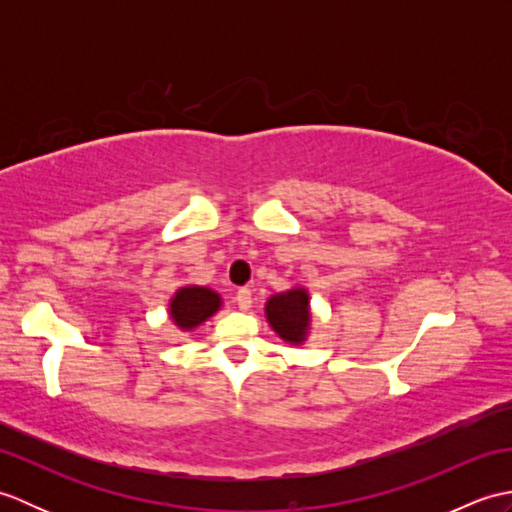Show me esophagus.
I'll return each instance as SVG.
<instances>
[{
  "label": "esophagus",
  "instance_id": "esophagus-1",
  "mask_svg": "<svg viewBox=\"0 0 512 512\" xmlns=\"http://www.w3.org/2000/svg\"><path fill=\"white\" fill-rule=\"evenodd\" d=\"M235 303L239 306V310H248L250 303H253V299H250V290L248 288H239L237 295H235Z\"/></svg>",
  "mask_w": 512,
  "mask_h": 512
}]
</instances>
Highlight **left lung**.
<instances>
[{
    "mask_svg": "<svg viewBox=\"0 0 512 512\" xmlns=\"http://www.w3.org/2000/svg\"><path fill=\"white\" fill-rule=\"evenodd\" d=\"M266 317L281 339L290 343H301L306 339L310 323L306 290L297 288L270 297L266 303Z\"/></svg>",
    "mask_w": 512,
    "mask_h": 512,
    "instance_id": "8db88e82",
    "label": "left lung"
}]
</instances>
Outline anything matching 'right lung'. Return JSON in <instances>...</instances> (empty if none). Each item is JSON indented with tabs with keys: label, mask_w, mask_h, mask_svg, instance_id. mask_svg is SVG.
Wrapping results in <instances>:
<instances>
[{
	"label": "right lung",
	"mask_w": 512,
	"mask_h": 512,
	"mask_svg": "<svg viewBox=\"0 0 512 512\" xmlns=\"http://www.w3.org/2000/svg\"><path fill=\"white\" fill-rule=\"evenodd\" d=\"M220 308V297L213 290L189 286L176 292L171 299V319L176 321L182 330H191L215 314Z\"/></svg>",
	"instance_id": "add662e5"
}]
</instances>
